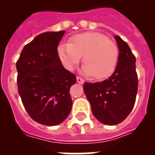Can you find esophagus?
<instances>
[{"mask_svg": "<svg viewBox=\"0 0 155 155\" xmlns=\"http://www.w3.org/2000/svg\"><path fill=\"white\" fill-rule=\"evenodd\" d=\"M76 80H77V82L79 83V84H84V79H82V78L80 77V76H77V77H76Z\"/></svg>", "mask_w": 155, "mask_h": 155, "instance_id": "obj_1", "label": "esophagus"}]
</instances>
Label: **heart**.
Masks as SVG:
<instances>
[{"label":"heart","mask_w":155,"mask_h":155,"mask_svg":"<svg viewBox=\"0 0 155 155\" xmlns=\"http://www.w3.org/2000/svg\"><path fill=\"white\" fill-rule=\"evenodd\" d=\"M58 54L63 65L72 71L83 56V72L96 80L108 77L115 71L119 60L117 43L98 32L74 35L70 42L58 45Z\"/></svg>","instance_id":"1"}]
</instances>
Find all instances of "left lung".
<instances>
[{
  "label": "left lung",
  "mask_w": 155,
  "mask_h": 155,
  "mask_svg": "<svg viewBox=\"0 0 155 155\" xmlns=\"http://www.w3.org/2000/svg\"><path fill=\"white\" fill-rule=\"evenodd\" d=\"M115 39L120 55L113 75L101 82L84 84L92 114L108 125L119 124L127 117L134 106L138 86L134 54L119 36H115Z\"/></svg>",
  "instance_id": "8db88e82"
}]
</instances>
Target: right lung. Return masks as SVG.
Wrapping results in <instances>:
<instances>
[{
	"instance_id": "add662e5",
	"label": "right lung",
	"mask_w": 155,
	"mask_h": 155,
	"mask_svg": "<svg viewBox=\"0 0 155 155\" xmlns=\"http://www.w3.org/2000/svg\"><path fill=\"white\" fill-rule=\"evenodd\" d=\"M64 33L38 35L24 47L16 63L23 105L30 117L42 125H58L71 110L69 91L76 76L63 68L57 50Z\"/></svg>"
}]
</instances>
